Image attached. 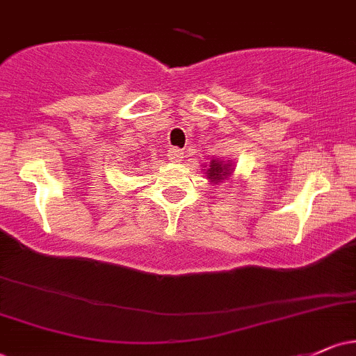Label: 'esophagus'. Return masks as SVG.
<instances>
[{
    "label": "esophagus",
    "instance_id": "esophagus-1",
    "mask_svg": "<svg viewBox=\"0 0 356 356\" xmlns=\"http://www.w3.org/2000/svg\"><path fill=\"white\" fill-rule=\"evenodd\" d=\"M168 158H170L171 161L179 163V161H181V158H183V151H181V149L171 147L170 151H168Z\"/></svg>",
    "mask_w": 356,
    "mask_h": 356
}]
</instances>
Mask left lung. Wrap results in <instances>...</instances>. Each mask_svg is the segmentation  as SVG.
Returning a JSON list of instances; mask_svg holds the SVG:
<instances>
[{
  "mask_svg": "<svg viewBox=\"0 0 356 356\" xmlns=\"http://www.w3.org/2000/svg\"><path fill=\"white\" fill-rule=\"evenodd\" d=\"M232 173V164L220 161V159H212L207 168V178L210 179V183L213 185H219L220 181L227 179Z\"/></svg>",
  "mask_w": 356,
  "mask_h": 356,
  "instance_id": "1",
  "label": "left lung"
}]
</instances>
